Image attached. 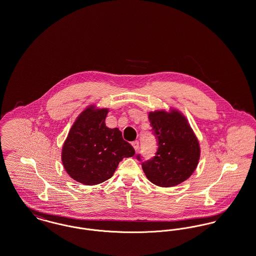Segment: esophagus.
I'll return each mask as SVG.
<instances>
[{
    "label": "esophagus",
    "mask_w": 256,
    "mask_h": 256,
    "mask_svg": "<svg viewBox=\"0 0 256 256\" xmlns=\"http://www.w3.org/2000/svg\"><path fill=\"white\" fill-rule=\"evenodd\" d=\"M132 144V146H134V150H137L139 148V141H137V140H136V141H134Z\"/></svg>",
    "instance_id": "34e87169"
}]
</instances>
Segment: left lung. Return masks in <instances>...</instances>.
I'll return each instance as SVG.
<instances>
[{"label":"left lung","mask_w":256,"mask_h":256,"mask_svg":"<svg viewBox=\"0 0 256 256\" xmlns=\"http://www.w3.org/2000/svg\"><path fill=\"white\" fill-rule=\"evenodd\" d=\"M148 119L158 142V150L154 158L145 161L140 154L136 158L141 162L150 182L161 187L183 182L193 174L200 159L195 134L178 112H150Z\"/></svg>","instance_id":"left-lung-1"}]
</instances>
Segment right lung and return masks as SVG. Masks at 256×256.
I'll return each instance as SVG.
<instances>
[{
  "label": "right lung",
  "instance_id": "add662e5",
  "mask_svg": "<svg viewBox=\"0 0 256 256\" xmlns=\"http://www.w3.org/2000/svg\"><path fill=\"white\" fill-rule=\"evenodd\" d=\"M108 110L87 108L76 119L62 148V163L78 182L95 185L113 176L124 158L134 156L132 146L122 132L106 126Z\"/></svg>",
  "mask_w": 256,
  "mask_h": 256
}]
</instances>
